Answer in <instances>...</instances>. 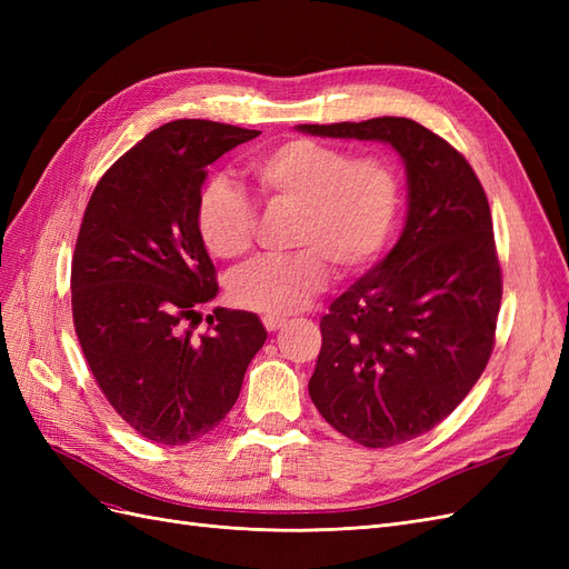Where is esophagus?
I'll use <instances>...</instances> for the list:
<instances>
[{"mask_svg": "<svg viewBox=\"0 0 569 569\" xmlns=\"http://www.w3.org/2000/svg\"><path fill=\"white\" fill-rule=\"evenodd\" d=\"M263 325H266L268 332H274V330H280V327L284 325V318H280V316H263Z\"/></svg>", "mask_w": 569, "mask_h": 569, "instance_id": "34e87169", "label": "esophagus"}]
</instances>
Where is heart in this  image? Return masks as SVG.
<instances>
[{
    "instance_id": "heart-1",
    "label": "heart",
    "mask_w": 569,
    "mask_h": 569,
    "mask_svg": "<svg viewBox=\"0 0 569 569\" xmlns=\"http://www.w3.org/2000/svg\"><path fill=\"white\" fill-rule=\"evenodd\" d=\"M249 173L274 206L299 216L284 256H261L230 274L228 295L247 311L291 313L327 284L330 266L341 274L368 268L387 247L401 203L399 176L380 157H353L316 140H287L249 161ZM256 209L232 182H206L197 201V232L216 258L251 249Z\"/></svg>"
}]
</instances>
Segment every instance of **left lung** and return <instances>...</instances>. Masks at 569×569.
<instances>
[{
  "instance_id": "obj_1",
  "label": "left lung",
  "mask_w": 569,
  "mask_h": 569,
  "mask_svg": "<svg viewBox=\"0 0 569 569\" xmlns=\"http://www.w3.org/2000/svg\"><path fill=\"white\" fill-rule=\"evenodd\" d=\"M297 130L385 142L406 166L399 242L322 316L308 382L337 432L387 449L451 416L489 363L503 295L489 201L462 153L410 118Z\"/></svg>"
}]
</instances>
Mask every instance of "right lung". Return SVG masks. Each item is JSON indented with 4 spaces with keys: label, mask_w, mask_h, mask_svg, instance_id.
Listing matches in <instances>:
<instances>
[{
    "label": "right lung",
    "mask_w": 569,
    "mask_h": 569,
    "mask_svg": "<svg viewBox=\"0 0 569 569\" xmlns=\"http://www.w3.org/2000/svg\"><path fill=\"white\" fill-rule=\"evenodd\" d=\"M261 132L182 118L151 130L90 197L73 253V325L107 401L163 446L197 441L234 406L268 337L256 313L213 308L211 330L184 322L216 299L197 232L206 166Z\"/></svg>",
    "instance_id": "add662e5"
}]
</instances>
